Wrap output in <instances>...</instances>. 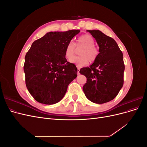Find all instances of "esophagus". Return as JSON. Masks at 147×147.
<instances>
[{
	"label": "esophagus",
	"instance_id": "34e87169",
	"mask_svg": "<svg viewBox=\"0 0 147 147\" xmlns=\"http://www.w3.org/2000/svg\"><path fill=\"white\" fill-rule=\"evenodd\" d=\"M80 68L77 67V74H78V75L80 74Z\"/></svg>",
	"mask_w": 147,
	"mask_h": 147
}]
</instances>
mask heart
Wrapping results in <instances>:
<instances>
[{
  "mask_svg": "<svg viewBox=\"0 0 147 147\" xmlns=\"http://www.w3.org/2000/svg\"><path fill=\"white\" fill-rule=\"evenodd\" d=\"M94 39L90 35L84 34L78 37L76 43L69 42L65 47L64 56L67 59H70L75 53V47H82L79 54L81 56L70 60V63L81 67L86 65L89 61H94L99 56V51L94 45Z\"/></svg>",
  "mask_w": 147,
  "mask_h": 147,
  "instance_id": "obj_1",
  "label": "heart"
}]
</instances>
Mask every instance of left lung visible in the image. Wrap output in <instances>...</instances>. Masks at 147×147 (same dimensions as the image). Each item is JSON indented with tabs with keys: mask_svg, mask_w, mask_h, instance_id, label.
<instances>
[{
	"mask_svg": "<svg viewBox=\"0 0 147 147\" xmlns=\"http://www.w3.org/2000/svg\"><path fill=\"white\" fill-rule=\"evenodd\" d=\"M99 47L97 58L80 73L87 78L83 87L86 97L96 104L113 100L123 85L124 64L122 51L114 39L99 30H88Z\"/></svg>",
	"mask_w": 147,
	"mask_h": 147,
	"instance_id": "1",
	"label": "left lung"
}]
</instances>
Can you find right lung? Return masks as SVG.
I'll return each instance as SVG.
<instances>
[{
  "mask_svg": "<svg viewBox=\"0 0 147 147\" xmlns=\"http://www.w3.org/2000/svg\"><path fill=\"white\" fill-rule=\"evenodd\" d=\"M80 30L50 32L34 41L25 56L24 72L30 94L41 104L51 105L63 98L77 68L67 61L65 47Z\"/></svg>",
  "mask_w": 147,
  "mask_h": 147,
  "instance_id": "right-lung-1",
  "label": "right lung"
}]
</instances>
